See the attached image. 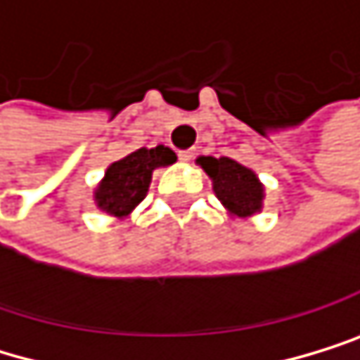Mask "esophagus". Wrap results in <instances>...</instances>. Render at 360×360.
<instances>
[{"instance_id":"1","label":"esophagus","mask_w":360,"mask_h":360,"mask_svg":"<svg viewBox=\"0 0 360 360\" xmlns=\"http://www.w3.org/2000/svg\"><path fill=\"white\" fill-rule=\"evenodd\" d=\"M179 159H181L184 163L192 161V159H195V150H181V153H179Z\"/></svg>"}]
</instances>
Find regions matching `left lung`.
<instances>
[{
  "mask_svg": "<svg viewBox=\"0 0 360 360\" xmlns=\"http://www.w3.org/2000/svg\"><path fill=\"white\" fill-rule=\"evenodd\" d=\"M197 161L212 179L217 197L228 207L230 214L245 219L261 210L263 186L252 170L230 157H199Z\"/></svg>",
  "mask_w": 360,
  "mask_h": 360,
  "instance_id": "left-lung-1",
  "label": "left lung"
}]
</instances>
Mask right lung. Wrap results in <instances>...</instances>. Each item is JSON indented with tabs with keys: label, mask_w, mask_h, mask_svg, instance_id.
Here are the masks:
<instances>
[{
	"label": "right lung",
	"mask_w": 360,
	"mask_h": 360,
	"mask_svg": "<svg viewBox=\"0 0 360 360\" xmlns=\"http://www.w3.org/2000/svg\"><path fill=\"white\" fill-rule=\"evenodd\" d=\"M176 161V155L170 148L157 146V148H139L130 153L128 157L115 161L105 170V176L95 192V201L99 210L126 217L139 205L148 192L153 170L161 165H170Z\"/></svg>",
	"instance_id": "1"
}]
</instances>
